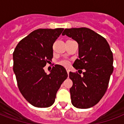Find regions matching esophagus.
<instances>
[{"instance_id": "esophagus-1", "label": "esophagus", "mask_w": 124, "mask_h": 124, "mask_svg": "<svg viewBox=\"0 0 124 124\" xmlns=\"http://www.w3.org/2000/svg\"><path fill=\"white\" fill-rule=\"evenodd\" d=\"M66 71H67V73H68V74L69 75V73H70V70L67 68V69H66Z\"/></svg>"}]
</instances>
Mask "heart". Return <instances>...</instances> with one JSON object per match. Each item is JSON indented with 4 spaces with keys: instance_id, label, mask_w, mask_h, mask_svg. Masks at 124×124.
<instances>
[{
    "instance_id": "obj_1",
    "label": "heart",
    "mask_w": 124,
    "mask_h": 124,
    "mask_svg": "<svg viewBox=\"0 0 124 124\" xmlns=\"http://www.w3.org/2000/svg\"><path fill=\"white\" fill-rule=\"evenodd\" d=\"M60 63L64 66H68L70 65V62L68 60H63L62 61H60Z\"/></svg>"
}]
</instances>
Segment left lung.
<instances>
[{"label":"left lung","instance_id":"8db88e82","mask_svg":"<svg viewBox=\"0 0 124 124\" xmlns=\"http://www.w3.org/2000/svg\"><path fill=\"white\" fill-rule=\"evenodd\" d=\"M72 38L78 44V57L74 62L76 70H84L83 76L70 72L73 86L71 103L77 108L95 106L106 93L113 71V56L105 39L87 28L65 29L62 35Z\"/></svg>","mask_w":124,"mask_h":124}]
</instances>
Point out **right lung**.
I'll use <instances>...</instances> for the list:
<instances>
[{
  "label": "right lung",
  "mask_w": 124,
  "mask_h": 124,
  "mask_svg": "<svg viewBox=\"0 0 124 124\" xmlns=\"http://www.w3.org/2000/svg\"><path fill=\"white\" fill-rule=\"evenodd\" d=\"M63 28L38 29L21 40L13 53V71L24 98L37 108L52 106L56 93L68 77L66 69L55 65L47 75L44 67L53 58V45Z\"/></svg>",
  "instance_id": "1"
}]
</instances>
